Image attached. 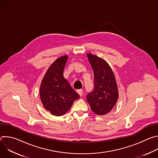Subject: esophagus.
Wrapping results in <instances>:
<instances>
[{
	"mask_svg": "<svg viewBox=\"0 0 158 158\" xmlns=\"http://www.w3.org/2000/svg\"><path fill=\"white\" fill-rule=\"evenodd\" d=\"M77 93H78L81 96H82V94H83L82 89H79V90H77Z\"/></svg>",
	"mask_w": 158,
	"mask_h": 158,
	"instance_id": "1",
	"label": "esophagus"
}]
</instances>
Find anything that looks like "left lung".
<instances>
[{
	"mask_svg": "<svg viewBox=\"0 0 158 158\" xmlns=\"http://www.w3.org/2000/svg\"><path fill=\"white\" fill-rule=\"evenodd\" d=\"M87 56L94 77V87L87 95V101L96 114L104 115L113 109L119 98L116 78L105 60L89 53Z\"/></svg>",
	"mask_w": 158,
	"mask_h": 158,
	"instance_id": "1",
	"label": "left lung"
}]
</instances>
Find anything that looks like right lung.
<instances>
[{"mask_svg":"<svg viewBox=\"0 0 158 158\" xmlns=\"http://www.w3.org/2000/svg\"><path fill=\"white\" fill-rule=\"evenodd\" d=\"M67 56L57 59L49 67L40 87L43 106L56 116L65 114L79 95L71 87L63 76Z\"/></svg>","mask_w":158,"mask_h":158,"instance_id":"obj_1","label":"right lung"}]
</instances>
